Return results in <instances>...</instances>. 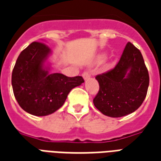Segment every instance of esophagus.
Wrapping results in <instances>:
<instances>
[{"label": "esophagus", "instance_id": "esophagus-1", "mask_svg": "<svg viewBox=\"0 0 161 161\" xmlns=\"http://www.w3.org/2000/svg\"><path fill=\"white\" fill-rule=\"evenodd\" d=\"M90 73L89 72H88V71H86V72H84V73H83V78H84V80H87V79H88V78H90Z\"/></svg>", "mask_w": 161, "mask_h": 161}]
</instances>
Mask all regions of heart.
Masks as SVG:
<instances>
[{"label":"heart","instance_id":"1","mask_svg":"<svg viewBox=\"0 0 161 161\" xmlns=\"http://www.w3.org/2000/svg\"><path fill=\"white\" fill-rule=\"evenodd\" d=\"M106 59V55L105 54H103V55H101L99 58H98V63H103L104 62V60Z\"/></svg>","mask_w":161,"mask_h":161}]
</instances>
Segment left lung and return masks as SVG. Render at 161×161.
<instances>
[{
    "label": "left lung",
    "instance_id": "left-lung-1",
    "mask_svg": "<svg viewBox=\"0 0 161 161\" xmlns=\"http://www.w3.org/2000/svg\"><path fill=\"white\" fill-rule=\"evenodd\" d=\"M99 90L93 104L103 114L119 118L135 112L147 94L150 77L140 51L128 42L119 63L96 76Z\"/></svg>",
    "mask_w": 161,
    "mask_h": 161
}]
</instances>
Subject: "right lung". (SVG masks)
<instances>
[{"instance_id":"1","label":"right lung","mask_w":161,"mask_h":161,"mask_svg":"<svg viewBox=\"0 0 161 161\" xmlns=\"http://www.w3.org/2000/svg\"><path fill=\"white\" fill-rule=\"evenodd\" d=\"M52 51L47 45L33 42L21 52L14 66L11 84L14 96L23 110L46 116L63 105L70 91L84 82L81 76L52 73L47 63Z\"/></svg>"}]
</instances>
